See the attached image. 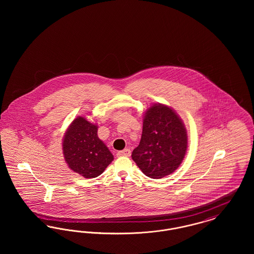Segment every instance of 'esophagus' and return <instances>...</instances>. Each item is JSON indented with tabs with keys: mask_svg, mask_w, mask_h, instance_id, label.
Masks as SVG:
<instances>
[{
	"mask_svg": "<svg viewBox=\"0 0 254 254\" xmlns=\"http://www.w3.org/2000/svg\"><path fill=\"white\" fill-rule=\"evenodd\" d=\"M117 155H118V156H125V157H129V156H130V149H128V148H125L124 150L118 151Z\"/></svg>",
	"mask_w": 254,
	"mask_h": 254,
	"instance_id": "esophagus-1",
	"label": "esophagus"
}]
</instances>
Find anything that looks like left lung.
I'll return each mask as SVG.
<instances>
[{
  "mask_svg": "<svg viewBox=\"0 0 254 254\" xmlns=\"http://www.w3.org/2000/svg\"><path fill=\"white\" fill-rule=\"evenodd\" d=\"M187 148V129L173 109L162 104L146 109L141 141L131 154L145 176L160 179L174 172L181 165Z\"/></svg>",
  "mask_w": 254,
  "mask_h": 254,
  "instance_id": "1",
  "label": "left lung"
}]
</instances>
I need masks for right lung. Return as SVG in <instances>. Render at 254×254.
<instances>
[{
    "label": "right lung",
    "mask_w": 254,
    "mask_h": 254,
    "mask_svg": "<svg viewBox=\"0 0 254 254\" xmlns=\"http://www.w3.org/2000/svg\"><path fill=\"white\" fill-rule=\"evenodd\" d=\"M97 130L96 125L78 116L63 140V152L69 169L88 179L101 175L113 161V155L99 139Z\"/></svg>",
    "instance_id": "1"
}]
</instances>
